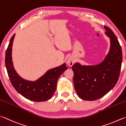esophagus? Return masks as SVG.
<instances>
[{"mask_svg":"<svg viewBox=\"0 0 126 126\" xmlns=\"http://www.w3.org/2000/svg\"><path fill=\"white\" fill-rule=\"evenodd\" d=\"M75 60L74 58L73 57H70L69 58L67 59V64L70 66H72V65H73L74 63H75Z\"/></svg>","mask_w":126,"mask_h":126,"instance_id":"34e87169","label":"esophagus"}]
</instances>
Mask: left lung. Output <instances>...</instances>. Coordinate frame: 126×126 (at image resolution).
Segmentation results:
<instances>
[{
	"mask_svg": "<svg viewBox=\"0 0 126 126\" xmlns=\"http://www.w3.org/2000/svg\"><path fill=\"white\" fill-rule=\"evenodd\" d=\"M104 28L111 41L109 52L104 60L96 65H81L76 63L72 66L75 89L82 100L94 101L101 98L114 87L120 76L122 48L112 30L106 26Z\"/></svg>",
	"mask_w": 126,
	"mask_h": 126,
	"instance_id": "1",
	"label": "left lung"
}]
</instances>
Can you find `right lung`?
<instances>
[{"mask_svg": "<svg viewBox=\"0 0 126 126\" xmlns=\"http://www.w3.org/2000/svg\"><path fill=\"white\" fill-rule=\"evenodd\" d=\"M15 37L10 39L5 53V66L8 76L13 87L17 92L28 100L43 102L52 97L56 89L57 81L61 74L67 69L66 63L48 70L35 81L24 80L16 73L12 62V45Z\"/></svg>", "mask_w": 126, "mask_h": 126, "instance_id": "obj_1", "label": "right lung"}]
</instances>
